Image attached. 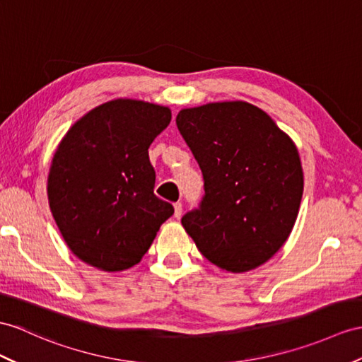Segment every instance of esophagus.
Returning a JSON list of instances; mask_svg holds the SVG:
<instances>
[{"label":"esophagus","mask_w":362,"mask_h":362,"mask_svg":"<svg viewBox=\"0 0 362 362\" xmlns=\"http://www.w3.org/2000/svg\"><path fill=\"white\" fill-rule=\"evenodd\" d=\"M173 207H175V218H180L182 215V204L181 202H175Z\"/></svg>","instance_id":"esophagus-1"}]
</instances>
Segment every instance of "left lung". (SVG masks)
Masks as SVG:
<instances>
[{
	"label": "left lung",
	"instance_id": "1",
	"mask_svg": "<svg viewBox=\"0 0 362 362\" xmlns=\"http://www.w3.org/2000/svg\"><path fill=\"white\" fill-rule=\"evenodd\" d=\"M176 126L204 178V197L182 216L184 228L219 269H257L296 221L304 176L295 143L244 101L182 109Z\"/></svg>",
	"mask_w": 362,
	"mask_h": 362
}]
</instances>
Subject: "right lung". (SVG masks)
Wrapping results in <instances>:
<instances>
[{
	"label": "right lung",
	"mask_w": 362,
	"mask_h": 362,
	"mask_svg": "<svg viewBox=\"0 0 362 362\" xmlns=\"http://www.w3.org/2000/svg\"><path fill=\"white\" fill-rule=\"evenodd\" d=\"M169 107L136 100L98 105L70 127L52 160L47 195L69 249L89 266L119 272L151 247L173 206L153 193L148 147Z\"/></svg>",
	"instance_id": "1"
}]
</instances>
